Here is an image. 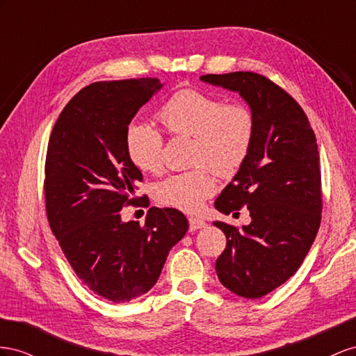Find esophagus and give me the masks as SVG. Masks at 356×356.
Segmentation results:
<instances>
[{"mask_svg": "<svg viewBox=\"0 0 356 356\" xmlns=\"http://www.w3.org/2000/svg\"><path fill=\"white\" fill-rule=\"evenodd\" d=\"M207 227V223L200 219V218H189V228L191 231H195V229H200V228H204Z\"/></svg>", "mask_w": 356, "mask_h": 356, "instance_id": "esophagus-1", "label": "esophagus"}]
</instances>
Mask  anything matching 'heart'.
Segmentation results:
<instances>
[{
	"mask_svg": "<svg viewBox=\"0 0 356 356\" xmlns=\"http://www.w3.org/2000/svg\"><path fill=\"white\" fill-rule=\"evenodd\" d=\"M172 137L191 138V171L170 175L155 186V198L188 213L198 211L216 189L215 175L229 177L245 164L255 133V119L243 104L184 89L172 95L158 115ZM133 164L155 172L162 167V137L146 124H131L125 134Z\"/></svg>",
	"mask_w": 356,
	"mask_h": 356,
	"instance_id": "obj_1",
	"label": "heart"
}]
</instances>
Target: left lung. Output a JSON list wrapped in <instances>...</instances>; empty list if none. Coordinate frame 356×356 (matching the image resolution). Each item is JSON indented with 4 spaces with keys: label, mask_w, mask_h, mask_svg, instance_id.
<instances>
[{
    "label": "left lung",
    "mask_w": 356,
    "mask_h": 356,
    "mask_svg": "<svg viewBox=\"0 0 356 356\" xmlns=\"http://www.w3.org/2000/svg\"><path fill=\"white\" fill-rule=\"evenodd\" d=\"M200 79L238 92L255 119L245 164L215 201L223 215L248 207L252 220L241 229L215 222L227 236L215 268L231 292L261 298L300 268L318 234L322 192L316 137L297 101L267 77L236 71Z\"/></svg>",
    "instance_id": "left-lung-1"
}]
</instances>
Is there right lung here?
<instances>
[{"mask_svg":"<svg viewBox=\"0 0 356 356\" xmlns=\"http://www.w3.org/2000/svg\"><path fill=\"white\" fill-rule=\"evenodd\" d=\"M162 86L152 77L89 85L60 111L49 138L44 195L50 229L77 277L113 302L154 288L168 252L189 227L176 209L150 207L145 225L120 218L143 179L127 154V129Z\"/></svg>","mask_w":356,"mask_h":356,"instance_id":"add662e5","label":"right lung"}]
</instances>
